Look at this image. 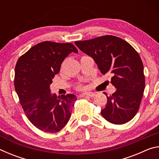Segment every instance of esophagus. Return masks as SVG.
Wrapping results in <instances>:
<instances>
[{
	"label": "esophagus",
	"instance_id": "1",
	"mask_svg": "<svg viewBox=\"0 0 159 159\" xmlns=\"http://www.w3.org/2000/svg\"><path fill=\"white\" fill-rule=\"evenodd\" d=\"M95 94L93 93H85L82 94V96L83 97H89V98H93Z\"/></svg>",
	"mask_w": 159,
	"mask_h": 159
}]
</instances>
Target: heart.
<instances>
[{
    "mask_svg": "<svg viewBox=\"0 0 159 159\" xmlns=\"http://www.w3.org/2000/svg\"><path fill=\"white\" fill-rule=\"evenodd\" d=\"M79 88H83V87H82V86H80Z\"/></svg>",
    "mask_w": 159,
    "mask_h": 159,
    "instance_id": "1",
    "label": "heart"
}]
</instances>
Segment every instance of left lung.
I'll return each mask as SVG.
<instances>
[{"label": "left lung", "instance_id": "1", "mask_svg": "<svg viewBox=\"0 0 159 159\" xmlns=\"http://www.w3.org/2000/svg\"><path fill=\"white\" fill-rule=\"evenodd\" d=\"M76 46L90 56L102 74L112 75L111 84L116 90L107 96L101 114L114 124L130 121L138 112L143 96L145 79L143 64L132 45L120 38L104 36L76 41Z\"/></svg>", "mask_w": 159, "mask_h": 159}]
</instances>
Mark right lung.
Instances as JSON below:
<instances>
[{
  "instance_id": "right-lung-1",
  "label": "right lung",
  "mask_w": 159,
  "mask_h": 159,
  "mask_svg": "<svg viewBox=\"0 0 159 159\" xmlns=\"http://www.w3.org/2000/svg\"><path fill=\"white\" fill-rule=\"evenodd\" d=\"M72 43L44 41L34 45L18 59L15 71V88L26 117L35 127L46 133L61 130L68 123L76 96L57 97L50 92L52 79L71 52Z\"/></svg>"
}]
</instances>
